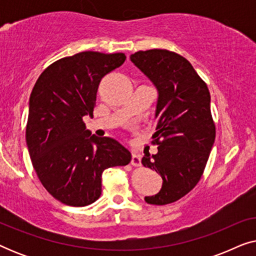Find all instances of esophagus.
Returning <instances> with one entry per match:
<instances>
[{"label": "esophagus", "mask_w": 256, "mask_h": 256, "mask_svg": "<svg viewBox=\"0 0 256 256\" xmlns=\"http://www.w3.org/2000/svg\"><path fill=\"white\" fill-rule=\"evenodd\" d=\"M132 164L134 166H141V155H140L138 152H132Z\"/></svg>", "instance_id": "esophagus-1"}]
</instances>
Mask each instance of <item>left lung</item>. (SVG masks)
Here are the masks:
<instances>
[{"instance_id":"obj_1","label":"left lung","mask_w":256,"mask_h":256,"mask_svg":"<svg viewBox=\"0 0 256 256\" xmlns=\"http://www.w3.org/2000/svg\"><path fill=\"white\" fill-rule=\"evenodd\" d=\"M130 60L157 90V154H146L142 164L155 170L163 183L148 204L166 205L184 197L200 180L214 143L216 127L206 84L182 56L160 48L138 51Z\"/></svg>"}]
</instances>
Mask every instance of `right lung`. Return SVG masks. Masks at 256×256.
<instances>
[{
    "label": "right lung",
    "instance_id": "1",
    "mask_svg": "<svg viewBox=\"0 0 256 256\" xmlns=\"http://www.w3.org/2000/svg\"><path fill=\"white\" fill-rule=\"evenodd\" d=\"M124 54L79 52L40 76L29 100L26 146L40 183L62 204L86 206L101 194V174L127 166L132 154L112 138H98L82 118H93L101 79L121 66Z\"/></svg>",
    "mask_w": 256,
    "mask_h": 256
}]
</instances>
